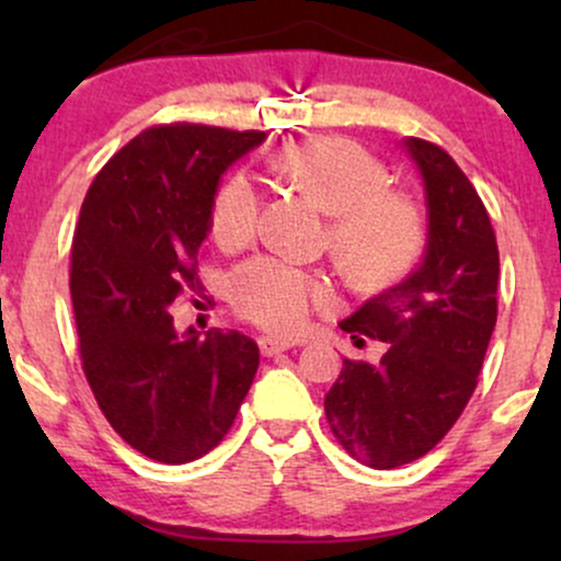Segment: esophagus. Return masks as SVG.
Wrapping results in <instances>:
<instances>
[{
	"instance_id": "obj_1",
	"label": "esophagus",
	"mask_w": 561,
	"mask_h": 561,
	"mask_svg": "<svg viewBox=\"0 0 561 561\" xmlns=\"http://www.w3.org/2000/svg\"><path fill=\"white\" fill-rule=\"evenodd\" d=\"M259 347H261L263 356H276V353H285L293 345H289L287 340H279V337H259Z\"/></svg>"
}]
</instances>
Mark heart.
<instances>
[{
    "instance_id": "b5f03b06",
    "label": "heart",
    "mask_w": 561,
    "mask_h": 561,
    "mask_svg": "<svg viewBox=\"0 0 561 561\" xmlns=\"http://www.w3.org/2000/svg\"><path fill=\"white\" fill-rule=\"evenodd\" d=\"M272 171L311 197L324 214L327 250L351 285L382 289L401 282L427 244L422 203L390 186L382 163L345 137L289 141L274 152ZM263 195L253 179L234 173L210 203V240L221 250H240L261 229ZM229 300L242 319L268 332L295 334L317 308L332 302V289L317 272L285 259L261 255L234 268Z\"/></svg>"
}]
</instances>
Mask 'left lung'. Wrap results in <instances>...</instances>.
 Wrapping results in <instances>:
<instances>
[{
    "label": "left lung",
    "instance_id": "obj_1",
    "mask_svg": "<svg viewBox=\"0 0 561 561\" xmlns=\"http://www.w3.org/2000/svg\"><path fill=\"white\" fill-rule=\"evenodd\" d=\"M403 145L427 192V253L409 279L340 324L356 345L385 343V356L345 358L324 398L340 446L375 469L422 459L446 437L478 388L499 317V244L478 190L443 147Z\"/></svg>",
    "mask_w": 561,
    "mask_h": 561
}]
</instances>
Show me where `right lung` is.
Here are the masks:
<instances>
[{"mask_svg":"<svg viewBox=\"0 0 561 561\" xmlns=\"http://www.w3.org/2000/svg\"><path fill=\"white\" fill-rule=\"evenodd\" d=\"M263 139L184 121L150 126L83 197L70 250L83 375L115 433L160 465L214 450L259 371L248 334H179L171 306L184 289L203 293L197 250L218 179Z\"/></svg>","mask_w":561,"mask_h":561,"instance_id":"1","label":"right lung"}]
</instances>
